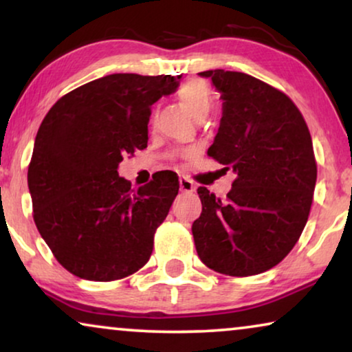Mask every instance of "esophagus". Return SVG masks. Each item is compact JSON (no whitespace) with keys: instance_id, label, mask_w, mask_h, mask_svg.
Returning a JSON list of instances; mask_svg holds the SVG:
<instances>
[{"instance_id":"34e87169","label":"esophagus","mask_w":352,"mask_h":352,"mask_svg":"<svg viewBox=\"0 0 352 352\" xmlns=\"http://www.w3.org/2000/svg\"><path fill=\"white\" fill-rule=\"evenodd\" d=\"M179 189L181 192H194L195 190V184L187 177H179Z\"/></svg>"}]
</instances>
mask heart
<instances>
[{
    "instance_id": "obj_1",
    "label": "heart",
    "mask_w": 352,
    "mask_h": 352,
    "mask_svg": "<svg viewBox=\"0 0 352 352\" xmlns=\"http://www.w3.org/2000/svg\"><path fill=\"white\" fill-rule=\"evenodd\" d=\"M177 98L189 112L197 115L208 113L213 102V94L206 81L204 80H189L177 89Z\"/></svg>"
}]
</instances>
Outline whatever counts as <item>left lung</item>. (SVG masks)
I'll return each mask as SVG.
<instances>
[{"mask_svg": "<svg viewBox=\"0 0 352 352\" xmlns=\"http://www.w3.org/2000/svg\"><path fill=\"white\" fill-rule=\"evenodd\" d=\"M223 99L208 155L237 177L228 199L199 187L201 214L192 224L197 253L234 277L277 266L300 239L317 179L302 115L280 91L242 72H200Z\"/></svg>", "mask_w": 352, "mask_h": 352, "instance_id": "left-lung-1", "label": "left lung"}]
</instances>
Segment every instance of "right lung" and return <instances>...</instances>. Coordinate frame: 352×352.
I'll list each match as a JSON object with an SVG mask.
<instances>
[{
	"instance_id": "add662e5",
	"label": "right lung",
	"mask_w": 352,
	"mask_h": 352,
	"mask_svg": "<svg viewBox=\"0 0 352 352\" xmlns=\"http://www.w3.org/2000/svg\"><path fill=\"white\" fill-rule=\"evenodd\" d=\"M181 75L113 74L52 105L35 138L28 190L38 232L67 271L110 282L139 271L179 190L165 175L139 189L118 176L123 157L147 147L151 107Z\"/></svg>"
}]
</instances>
